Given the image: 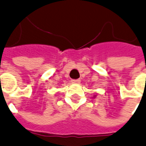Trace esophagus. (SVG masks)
<instances>
[{
    "mask_svg": "<svg viewBox=\"0 0 146 146\" xmlns=\"http://www.w3.org/2000/svg\"><path fill=\"white\" fill-rule=\"evenodd\" d=\"M80 82H81L80 79H73V80H72V84H79Z\"/></svg>",
    "mask_w": 146,
    "mask_h": 146,
    "instance_id": "esophagus-1",
    "label": "esophagus"
}]
</instances>
